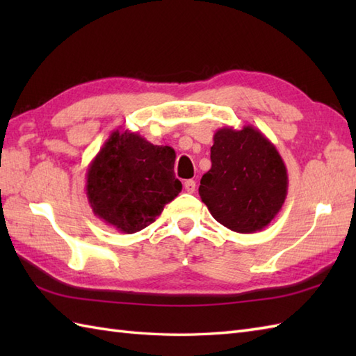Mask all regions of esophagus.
Segmentation results:
<instances>
[{"mask_svg": "<svg viewBox=\"0 0 356 356\" xmlns=\"http://www.w3.org/2000/svg\"><path fill=\"white\" fill-rule=\"evenodd\" d=\"M184 188H185L186 193L193 194L195 191V182H194V180H186V182L184 184Z\"/></svg>", "mask_w": 356, "mask_h": 356, "instance_id": "1", "label": "esophagus"}]
</instances>
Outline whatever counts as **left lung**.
Segmentation results:
<instances>
[{"mask_svg": "<svg viewBox=\"0 0 356 356\" xmlns=\"http://www.w3.org/2000/svg\"><path fill=\"white\" fill-rule=\"evenodd\" d=\"M211 163L199 186L211 216L234 232L266 228L282 209L289 184L274 143L252 125L218 128Z\"/></svg>", "mask_w": 356, "mask_h": 356, "instance_id": "obj_1", "label": "left lung"}]
</instances>
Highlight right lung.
I'll return each instance as SVG.
<instances>
[{"mask_svg":"<svg viewBox=\"0 0 356 356\" xmlns=\"http://www.w3.org/2000/svg\"><path fill=\"white\" fill-rule=\"evenodd\" d=\"M176 151L138 133L115 130L88 165L86 193L96 217L133 234L147 228L182 191L174 176Z\"/></svg>","mask_w":356,"mask_h":356,"instance_id":"1","label":"right lung"}]
</instances>
